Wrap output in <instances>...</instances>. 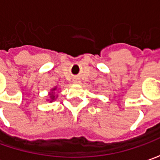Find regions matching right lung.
I'll return each instance as SVG.
<instances>
[{
  "mask_svg": "<svg viewBox=\"0 0 160 160\" xmlns=\"http://www.w3.org/2000/svg\"><path fill=\"white\" fill-rule=\"evenodd\" d=\"M57 89V88H54L52 89V91H55ZM49 95H50V102H52V101H54L55 99H56V96H55V93H53V92H51V93H49Z\"/></svg>",
  "mask_w": 160,
  "mask_h": 160,
  "instance_id": "1",
  "label": "right lung"
}]
</instances>
